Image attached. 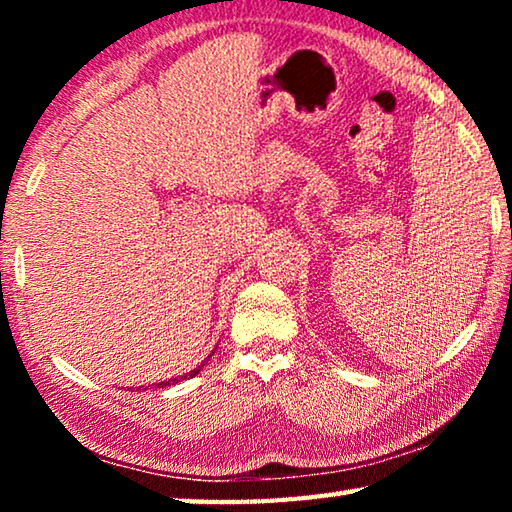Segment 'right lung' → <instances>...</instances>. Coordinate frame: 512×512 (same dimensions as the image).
Masks as SVG:
<instances>
[{
    "label": "right lung",
    "instance_id": "right-lung-1",
    "mask_svg": "<svg viewBox=\"0 0 512 512\" xmlns=\"http://www.w3.org/2000/svg\"><path fill=\"white\" fill-rule=\"evenodd\" d=\"M214 354V352H212ZM212 354H210V357H212ZM210 357H207V359H210ZM205 359V361H207ZM205 361L201 363V366H198V368H194V370H189L187 372V375H183V377H178V379H169V381H160V384H155V386H158V388H164V386H171V384H178V381L180 379H189V377H194V375H198V372H201L203 370V366H205Z\"/></svg>",
    "mask_w": 512,
    "mask_h": 512
}]
</instances>
